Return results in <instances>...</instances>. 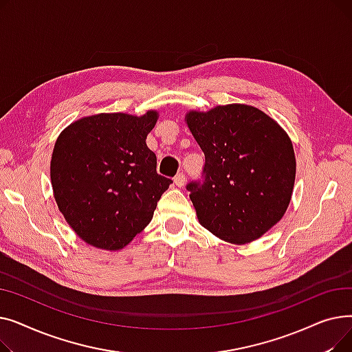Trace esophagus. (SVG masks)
<instances>
[{"instance_id":"34e87169","label":"esophagus","mask_w":352,"mask_h":352,"mask_svg":"<svg viewBox=\"0 0 352 352\" xmlns=\"http://www.w3.org/2000/svg\"><path fill=\"white\" fill-rule=\"evenodd\" d=\"M174 182L177 187H182L184 184H186V174L184 173H178L175 177H174Z\"/></svg>"}]
</instances>
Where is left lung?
<instances>
[{
    "label": "left lung",
    "instance_id": "1",
    "mask_svg": "<svg viewBox=\"0 0 352 352\" xmlns=\"http://www.w3.org/2000/svg\"><path fill=\"white\" fill-rule=\"evenodd\" d=\"M187 124L206 155L202 179L187 184L199 224L231 244L260 238L289 204L291 140L263 111L244 104L190 111Z\"/></svg>",
    "mask_w": 352,
    "mask_h": 352
}]
</instances>
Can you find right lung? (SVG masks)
I'll list each match as a JSON object with an SVG mask.
<instances>
[{
    "label": "right lung",
    "instance_id": "add662e5",
    "mask_svg": "<svg viewBox=\"0 0 352 352\" xmlns=\"http://www.w3.org/2000/svg\"><path fill=\"white\" fill-rule=\"evenodd\" d=\"M158 114L81 118L65 128L51 158L54 198L68 226L92 247L117 251L154 215L173 179L157 173L145 140Z\"/></svg>",
    "mask_w": 352,
    "mask_h": 352
}]
</instances>
